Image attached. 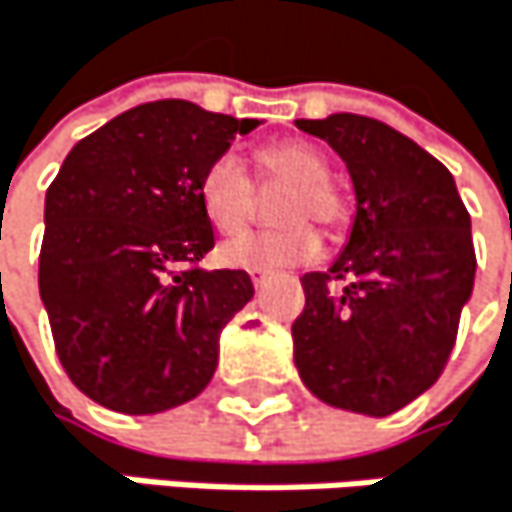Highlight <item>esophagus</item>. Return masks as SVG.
I'll list each match as a JSON object with an SVG mask.
<instances>
[{
	"label": "esophagus",
	"mask_w": 512,
	"mask_h": 512,
	"mask_svg": "<svg viewBox=\"0 0 512 512\" xmlns=\"http://www.w3.org/2000/svg\"><path fill=\"white\" fill-rule=\"evenodd\" d=\"M248 276H251L254 288H264V285H267V279H270V270H248Z\"/></svg>",
	"instance_id": "1"
}]
</instances>
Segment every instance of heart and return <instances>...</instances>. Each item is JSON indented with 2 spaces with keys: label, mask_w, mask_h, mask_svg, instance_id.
Masks as SVG:
<instances>
[{
  "label": "heart",
  "mask_w": 512,
  "mask_h": 512,
  "mask_svg": "<svg viewBox=\"0 0 512 512\" xmlns=\"http://www.w3.org/2000/svg\"><path fill=\"white\" fill-rule=\"evenodd\" d=\"M258 166L267 181L294 185L279 209V218L288 221V227L227 239L218 251L221 261L242 270H285L315 261L321 239L303 221H318L321 227H337L343 221V203L327 185L331 181V160L309 142L288 139L261 148ZM200 200L215 230L236 233L248 224L254 212V185L245 163L236 154L227 151L209 163L200 181Z\"/></svg>",
  "instance_id": "1"
}]
</instances>
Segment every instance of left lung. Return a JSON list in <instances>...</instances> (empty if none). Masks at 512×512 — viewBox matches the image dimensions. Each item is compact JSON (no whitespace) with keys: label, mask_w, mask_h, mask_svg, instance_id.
<instances>
[{"label":"left lung","mask_w":512,"mask_h":512,"mask_svg":"<svg viewBox=\"0 0 512 512\" xmlns=\"http://www.w3.org/2000/svg\"><path fill=\"white\" fill-rule=\"evenodd\" d=\"M297 127L346 163L355 218L331 270L300 279L294 364L327 407L382 419L446 367L477 273L470 215L452 172L388 124L343 112Z\"/></svg>","instance_id":"left-lung-1"}]
</instances>
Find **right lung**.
Returning <instances> with one entry per match:
<instances>
[{"instance_id": "obj_1", "label": "right lung", "mask_w": 512, "mask_h": 512, "mask_svg": "<svg viewBox=\"0 0 512 512\" xmlns=\"http://www.w3.org/2000/svg\"><path fill=\"white\" fill-rule=\"evenodd\" d=\"M254 118L185 99L136 105L81 139L45 197L39 294L69 379L99 407L154 416L194 400L245 270H197L215 245L203 172Z\"/></svg>"}]
</instances>
